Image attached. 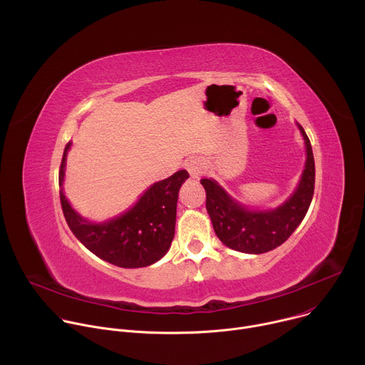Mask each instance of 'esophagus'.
I'll return each instance as SVG.
<instances>
[{
    "label": "esophagus",
    "instance_id": "1",
    "mask_svg": "<svg viewBox=\"0 0 365 365\" xmlns=\"http://www.w3.org/2000/svg\"><path fill=\"white\" fill-rule=\"evenodd\" d=\"M185 168H186V170L189 172L190 178H199V176L203 173V170L206 169L205 162H203L202 159H199V158H190V159H187L186 163H185Z\"/></svg>",
    "mask_w": 365,
    "mask_h": 365
}]
</instances>
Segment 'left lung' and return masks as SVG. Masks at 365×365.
I'll list each match as a JSON object with an SVG mask.
<instances>
[{
    "label": "left lung",
    "mask_w": 365,
    "mask_h": 365,
    "mask_svg": "<svg viewBox=\"0 0 365 365\" xmlns=\"http://www.w3.org/2000/svg\"><path fill=\"white\" fill-rule=\"evenodd\" d=\"M304 141L306 160L293 193L276 207H251L231 196L215 179L200 180L206 190V211L217 237L227 247L262 254L282 245L303 221L315 189V160L310 141L296 123Z\"/></svg>",
    "instance_id": "left-lung-1"
}]
</instances>
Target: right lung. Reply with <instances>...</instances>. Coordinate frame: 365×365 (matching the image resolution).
Masks as SVG:
<instances>
[{"label": "right lung", "mask_w": 365, "mask_h": 365, "mask_svg": "<svg viewBox=\"0 0 365 365\" xmlns=\"http://www.w3.org/2000/svg\"><path fill=\"white\" fill-rule=\"evenodd\" d=\"M71 147L72 141L65 147L59 187L63 215L73 235L96 257L118 267L138 269L158 263L169 251L175 237L179 189L189 178L187 172L179 170L153 183L123 214L101 222L89 221L71 205L63 190Z\"/></svg>", "instance_id": "obj_1"}]
</instances>
